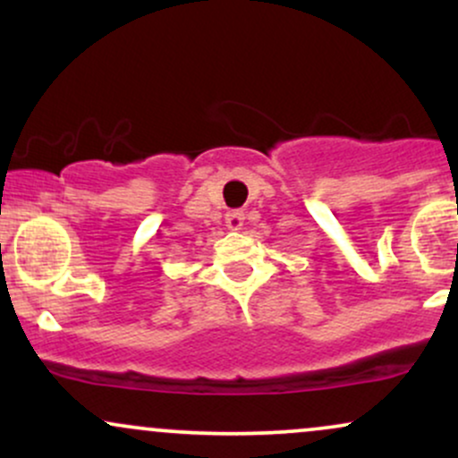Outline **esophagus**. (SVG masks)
I'll use <instances>...</instances> for the list:
<instances>
[{
    "instance_id": "1",
    "label": "esophagus",
    "mask_w": 458,
    "mask_h": 458,
    "mask_svg": "<svg viewBox=\"0 0 458 458\" xmlns=\"http://www.w3.org/2000/svg\"><path fill=\"white\" fill-rule=\"evenodd\" d=\"M243 219H245L243 211H230L228 215H225V225H228L230 230H241Z\"/></svg>"
}]
</instances>
